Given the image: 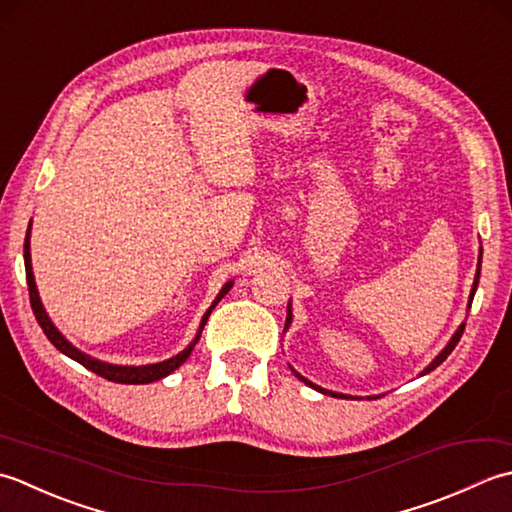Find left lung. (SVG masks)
<instances>
[{"label": "left lung", "mask_w": 512, "mask_h": 512, "mask_svg": "<svg viewBox=\"0 0 512 512\" xmlns=\"http://www.w3.org/2000/svg\"><path fill=\"white\" fill-rule=\"evenodd\" d=\"M479 269H482V247H479V258H477V271H475V280H473V289H471V296H468V309H471V302H473V296H475V291H477V285H479ZM291 320H294V316H291V300L287 302V322H285V329H289V325H291ZM464 325H466V322H462V325L460 327H457V331L453 333V336H451V340H448L446 342V347L440 351V353H437V356H435V360L429 364V367H426L420 375H426V373H431L433 369H437V367H440V364L448 358V356H451V351L455 349V344L457 342H460V338H462V333H464ZM289 367H291V364H289ZM291 371H294V375H296V378L300 380V382H305L307 384V387H311V389H316V391H320V393H325V395H331V398H342V400H356V398H353V395H344V393H336V391H329V389H322V387H318V384H314V382H311V380H307L305 378V375H300L294 367H291ZM369 400H371V395H369Z\"/></svg>", "instance_id": "8db88e82"}]
</instances>
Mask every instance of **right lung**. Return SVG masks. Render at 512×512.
<instances>
[{
	"instance_id": "add662e5",
	"label": "right lung",
	"mask_w": 512,
	"mask_h": 512,
	"mask_svg": "<svg viewBox=\"0 0 512 512\" xmlns=\"http://www.w3.org/2000/svg\"><path fill=\"white\" fill-rule=\"evenodd\" d=\"M24 265H26V280H28V294H30V305H33V314L39 322V327L44 329L46 338L55 344V347L64 353V356L72 358L75 362H79L81 367L90 369L92 373L101 375V378H106L110 382H119V384H148V382H154V380H161L165 378V375H170L172 371H176L181 367V364L190 358L192 349L196 347L198 338H201V333L205 329V322L207 318H210L212 309L221 302V298L227 294L229 289H232L234 280H227V283L221 287V291H218V296L214 298V302L210 305V309L205 311L203 318H201V325H198V331L194 340L187 344V347L176 353V356L163 360V362H154V364H141V367H128V364H112V362H103L99 358H92L88 356V353H83L81 349H77L75 344H72L64 333H61L55 322L50 320V316L46 314L44 305H41V298H39V291H37V285H35V274H33V263H30V225H28V232H26V241H24Z\"/></svg>"
}]
</instances>
